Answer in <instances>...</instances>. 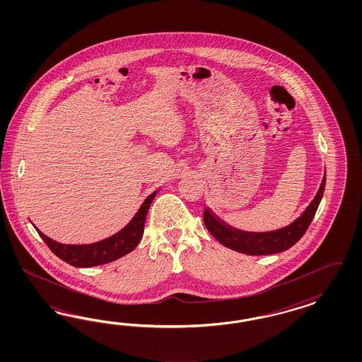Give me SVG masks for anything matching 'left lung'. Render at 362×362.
Here are the masks:
<instances>
[{
  "label": "left lung",
  "mask_w": 362,
  "mask_h": 362,
  "mask_svg": "<svg viewBox=\"0 0 362 362\" xmlns=\"http://www.w3.org/2000/svg\"><path fill=\"white\" fill-rule=\"evenodd\" d=\"M325 182H327V177L324 175L316 197L303 212V215L297 218L292 224L286 226L281 230L259 232V233L236 230V228H232L228 224H226L224 221H221L209 209H204L203 220L211 235L216 240L220 241L224 247L230 248L233 251L251 255V256L283 252L289 250L292 245H295L307 232L308 227L315 218L318 204L321 202V197L325 189Z\"/></svg>",
  "instance_id": "obj_1"
}]
</instances>
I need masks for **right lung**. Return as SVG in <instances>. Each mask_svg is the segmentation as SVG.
Listing matches in <instances>:
<instances>
[{"label": "right lung", "mask_w": 362, "mask_h": 362, "mask_svg": "<svg viewBox=\"0 0 362 362\" xmlns=\"http://www.w3.org/2000/svg\"><path fill=\"white\" fill-rule=\"evenodd\" d=\"M158 191L146 197L139 211L135 214L132 221L123 230L112 235L111 238L94 244H86V245L61 244L47 238L41 230H37L40 236L44 239L46 245L52 250V252L54 253L55 256H58L61 260H64L65 263L78 268H88V267H95L100 264H107L132 252V250L138 245V243L142 239L146 215Z\"/></svg>", "instance_id": "obj_1"}]
</instances>
